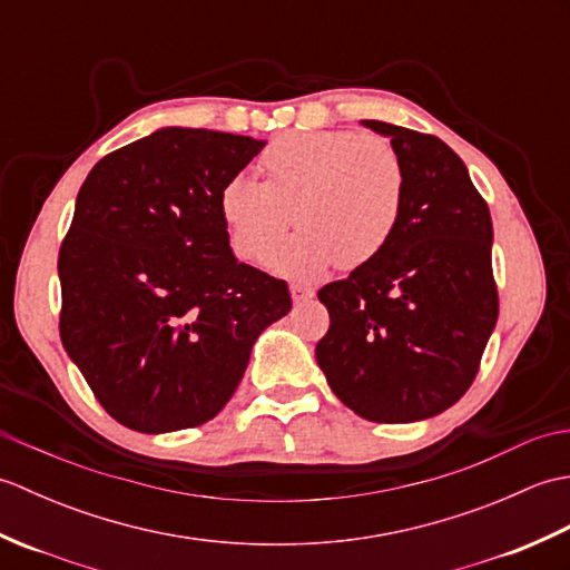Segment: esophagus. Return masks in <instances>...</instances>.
I'll use <instances>...</instances> for the list:
<instances>
[{"label": "esophagus", "mask_w": 570, "mask_h": 570, "mask_svg": "<svg viewBox=\"0 0 570 570\" xmlns=\"http://www.w3.org/2000/svg\"><path fill=\"white\" fill-rule=\"evenodd\" d=\"M316 296V292H313L311 286H304V284H292V298L294 304H306L308 298Z\"/></svg>", "instance_id": "34e87169"}]
</instances>
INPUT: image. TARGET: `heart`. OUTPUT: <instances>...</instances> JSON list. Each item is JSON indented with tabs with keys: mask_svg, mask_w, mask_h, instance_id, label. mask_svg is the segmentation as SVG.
I'll use <instances>...</instances> for the list:
<instances>
[{
	"mask_svg": "<svg viewBox=\"0 0 570 570\" xmlns=\"http://www.w3.org/2000/svg\"><path fill=\"white\" fill-rule=\"evenodd\" d=\"M266 184L237 174L220 190V215L239 259L264 262L286 229L298 233L272 257V269L316 278L377 259L406 203V168L384 137L353 129L286 131L262 151Z\"/></svg>",
	"mask_w": 570,
	"mask_h": 570,
	"instance_id": "obj_1",
	"label": "heart"
}]
</instances>
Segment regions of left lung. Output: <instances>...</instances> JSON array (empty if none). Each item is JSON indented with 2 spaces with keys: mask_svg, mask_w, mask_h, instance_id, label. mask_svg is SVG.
<instances>
[{
  "mask_svg": "<svg viewBox=\"0 0 570 570\" xmlns=\"http://www.w3.org/2000/svg\"><path fill=\"white\" fill-rule=\"evenodd\" d=\"M406 168V203L377 259L318 298L331 328L316 360L357 416L406 423L441 414L480 370L500 313L492 217L460 156L433 135L365 119Z\"/></svg>",
  "mask_w": 570,
  "mask_h": 570,
  "instance_id": "8db88e82",
  "label": "left lung"
}]
</instances>
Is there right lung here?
<instances>
[{"label": "right lung", "mask_w": 570, "mask_h": 570, "mask_svg": "<svg viewBox=\"0 0 570 570\" xmlns=\"http://www.w3.org/2000/svg\"><path fill=\"white\" fill-rule=\"evenodd\" d=\"M264 147L166 127L107 154L58 252L60 341L102 409L139 433L217 416L257 335L292 311L282 278L239 264L220 190Z\"/></svg>", "instance_id": "right-lung-1"}]
</instances>
